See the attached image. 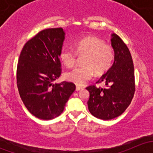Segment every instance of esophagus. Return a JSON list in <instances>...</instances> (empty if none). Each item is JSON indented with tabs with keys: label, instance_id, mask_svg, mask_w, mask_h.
<instances>
[{
	"label": "esophagus",
	"instance_id": "obj_1",
	"mask_svg": "<svg viewBox=\"0 0 153 153\" xmlns=\"http://www.w3.org/2000/svg\"><path fill=\"white\" fill-rule=\"evenodd\" d=\"M84 88L82 87V86H76V91H79V90H81V89H83Z\"/></svg>",
	"mask_w": 153,
	"mask_h": 153
}]
</instances>
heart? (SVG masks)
Returning <instances> with one entry per match:
<instances>
[{
	"mask_svg": "<svg viewBox=\"0 0 153 153\" xmlns=\"http://www.w3.org/2000/svg\"><path fill=\"white\" fill-rule=\"evenodd\" d=\"M75 50L69 46L61 49L59 58L67 67L75 64L78 55L83 57L82 66L74 68L65 74L67 81L82 86L95 75H101L109 70L115 59V51L109 44L95 36H86L75 44Z\"/></svg>",
	"mask_w": 153,
	"mask_h": 153,
	"instance_id": "1",
	"label": "heart"
}]
</instances>
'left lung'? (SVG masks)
Instances as JSON below:
<instances>
[{
  "label": "left lung",
  "mask_w": 153,
  "mask_h": 153,
  "mask_svg": "<svg viewBox=\"0 0 153 153\" xmlns=\"http://www.w3.org/2000/svg\"><path fill=\"white\" fill-rule=\"evenodd\" d=\"M111 44L115 61L110 69L97 81L105 82L106 88L90 85L88 109L93 116L110 120L121 115L130 104L135 91L134 65L129 49L121 38L112 34Z\"/></svg>",
  "instance_id": "8db88e82"
}]
</instances>
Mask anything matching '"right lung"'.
<instances>
[{
  "label": "right lung",
  "mask_w": 153,
  "mask_h": 153,
  "mask_svg": "<svg viewBox=\"0 0 153 153\" xmlns=\"http://www.w3.org/2000/svg\"><path fill=\"white\" fill-rule=\"evenodd\" d=\"M64 35L62 28L44 29L26 43L20 54L18 92L29 112L40 119L59 116L75 90L72 82L52 84L61 74L59 54Z\"/></svg>",
  "instance_id": "right-lung-1"
}]
</instances>
